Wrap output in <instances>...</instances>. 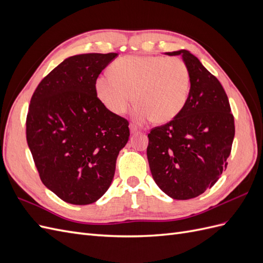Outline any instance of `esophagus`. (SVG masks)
Returning a JSON list of instances; mask_svg holds the SVG:
<instances>
[{"mask_svg":"<svg viewBox=\"0 0 263 263\" xmlns=\"http://www.w3.org/2000/svg\"><path fill=\"white\" fill-rule=\"evenodd\" d=\"M129 129H130V133H132V134H136V133H139L138 127H137L136 125H134V124H130V125H129Z\"/></svg>","mask_w":263,"mask_h":263,"instance_id":"1","label":"esophagus"}]
</instances>
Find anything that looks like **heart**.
I'll return each mask as SVG.
<instances>
[{"instance_id": "1", "label": "heart", "mask_w": 263, "mask_h": 263, "mask_svg": "<svg viewBox=\"0 0 263 263\" xmlns=\"http://www.w3.org/2000/svg\"><path fill=\"white\" fill-rule=\"evenodd\" d=\"M110 73L95 80V91L109 112L123 115L134 100V118L168 123L184 108L191 91V72L180 58L127 55L116 59Z\"/></svg>"}]
</instances>
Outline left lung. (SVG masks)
Here are the masks:
<instances>
[{
    "label": "left lung",
    "instance_id": "obj_1",
    "mask_svg": "<svg viewBox=\"0 0 263 263\" xmlns=\"http://www.w3.org/2000/svg\"><path fill=\"white\" fill-rule=\"evenodd\" d=\"M182 55L191 91L182 112L148 134L147 158L157 185L174 200H190L211 189L226 169L235 136L227 94L216 77L190 51Z\"/></svg>",
    "mask_w": 263,
    "mask_h": 263
}]
</instances>
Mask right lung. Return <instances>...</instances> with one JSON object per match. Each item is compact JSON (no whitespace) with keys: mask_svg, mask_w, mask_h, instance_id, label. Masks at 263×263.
I'll return each mask as SVG.
<instances>
[{"mask_svg":"<svg viewBox=\"0 0 263 263\" xmlns=\"http://www.w3.org/2000/svg\"><path fill=\"white\" fill-rule=\"evenodd\" d=\"M117 55L67 58L43 79L30 100L26 139L39 177L70 204H92L103 196L128 141V121L109 112L95 91L97 78Z\"/></svg>","mask_w":263,"mask_h":263,"instance_id":"obj_1","label":"right lung"}]
</instances>
